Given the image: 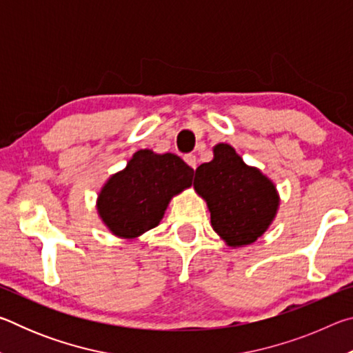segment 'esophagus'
<instances>
[{
    "label": "esophagus",
    "mask_w": 353,
    "mask_h": 353,
    "mask_svg": "<svg viewBox=\"0 0 353 353\" xmlns=\"http://www.w3.org/2000/svg\"><path fill=\"white\" fill-rule=\"evenodd\" d=\"M183 160H185V162H187V165L190 166V168L196 170V166H198V159H196L194 154H187L183 157Z\"/></svg>",
    "instance_id": "1"
}]
</instances>
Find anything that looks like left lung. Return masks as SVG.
Masks as SVG:
<instances>
[{
	"label": "left lung",
	"instance_id": "obj_1",
	"mask_svg": "<svg viewBox=\"0 0 353 353\" xmlns=\"http://www.w3.org/2000/svg\"><path fill=\"white\" fill-rule=\"evenodd\" d=\"M213 155L196 170L194 190L207 201L213 230L232 248L246 246L272 223L279 194L270 179L244 163L230 145L219 143Z\"/></svg>",
	"mask_w": 353,
	"mask_h": 353
}]
</instances>
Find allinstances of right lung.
<instances>
[{"mask_svg": "<svg viewBox=\"0 0 353 353\" xmlns=\"http://www.w3.org/2000/svg\"><path fill=\"white\" fill-rule=\"evenodd\" d=\"M194 170L174 154L137 151L98 196V213L121 238H135L159 225L171 198L188 188Z\"/></svg>", "mask_w": 353, "mask_h": 353, "instance_id": "right-lung-1", "label": "right lung"}]
</instances>
